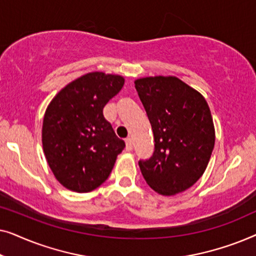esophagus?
Returning <instances> with one entry per match:
<instances>
[{
	"label": "esophagus",
	"instance_id": "1",
	"mask_svg": "<svg viewBox=\"0 0 256 256\" xmlns=\"http://www.w3.org/2000/svg\"><path fill=\"white\" fill-rule=\"evenodd\" d=\"M132 138H127L126 140V150H127V152H132Z\"/></svg>",
	"mask_w": 256,
	"mask_h": 256
}]
</instances>
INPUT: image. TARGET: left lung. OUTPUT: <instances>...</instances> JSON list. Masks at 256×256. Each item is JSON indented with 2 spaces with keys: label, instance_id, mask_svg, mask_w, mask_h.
<instances>
[{
  "label": "left lung",
  "instance_id": "1",
  "mask_svg": "<svg viewBox=\"0 0 256 256\" xmlns=\"http://www.w3.org/2000/svg\"><path fill=\"white\" fill-rule=\"evenodd\" d=\"M135 88L146 112L155 152L138 166L146 184L162 196L190 188L205 172L216 142L205 98L174 76H146Z\"/></svg>",
  "mask_w": 256,
  "mask_h": 256
}]
</instances>
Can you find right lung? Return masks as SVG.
I'll return each instance as SVG.
<instances>
[{
  "instance_id": "right-lung-1",
  "label": "right lung",
  "mask_w": 256,
  "mask_h": 256,
  "mask_svg": "<svg viewBox=\"0 0 256 256\" xmlns=\"http://www.w3.org/2000/svg\"><path fill=\"white\" fill-rule=\"evenodd\" d=\"M124 85V78L86 73L68 84L45 110L42 143L56 180L84 194L100 186L113 169L124 142L115 135L102 110Z\"/></svg>"
}]
</instances>
